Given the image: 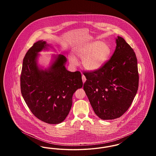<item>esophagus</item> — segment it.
<instances>
[{"mask_svg": "<svg viewBox=\"0 0 156 156\" xmlns=\"http://www.w3.org/2000/svg\"><path fill=\"white\" fill-rule=\"evenodd\" d=\"M82 81H83V83L86 81V78H85V76L83 75H82Z\"/></svg>", "mask_w": 156, "mask_h": 156, "instance_id": "obj_1", "label": "esophagus"}]
</instances>
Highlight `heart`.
Here are the masks:
<instances>
[{
    "mask_svg": "<svg viewBox=\"0 0 156 156\" xmlns=\"http://www.w3.org/2000/svg\"><path fill=\"white\" fill-rule=\"evenodd\" d=\"M75 55L82 59V66L86 69L94 71L104 66L109 58L111 50L108 44L100 41H94L78 45L74 48ZM69 62L76 66L78 61L73 55H69Z\"/></svg>",
    "mask_w": 156,
    "mask_h": 156,
    "instance_id": "b5f03b06",
    "label": "heart"
}]
</instances>
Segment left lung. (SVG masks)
Wrapping results in <instances>:
<instances>
[{"instance_id":"obj_1","label":"left lung","mask_w":156,"mask_h":156,"mask_svg":"<svg viewBox=\"0 0 156 156\" xmlns=\"http://www.w3.org/2000/svg\"><path fill=\"white\" fill-rule=\"evenodd\" d=\"M116 47L100 69L84 71L83 90L97 116L102 120L120 118L133 101L139 87L137 58L133 48L118 36Z\"/></svg>"}]
</instances>
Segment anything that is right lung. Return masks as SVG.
<instances>
[{"instance_id":"1","label":"right lung","mask_w":156,"mask_h":156,"mask_svg":"<svg viewBox=\"0 0 156 156\" xmlns=\"http://www.w3.org/2000/svg\"><path fill=\"white\" fill-rule=\"evenodd\" d=\"M38 41L26 52L23 61L20 88L24 101L32 113L48 124L63 122L73 104V95L82 87L80 71L70 72L64 66L66 57L59 54L51 67L40 69L36 60L38 52L46 48Z\"/></svg>"}]
</instances>
